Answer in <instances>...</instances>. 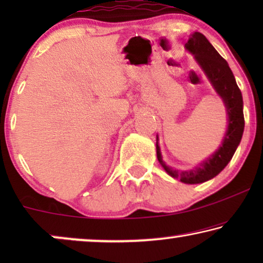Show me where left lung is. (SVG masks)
<instances>
[{"label": "left lung", "mask_w": 263, "mask_h": 263, "mask_svg": "<svg viewBox=\"0 0 263 263\" xmlns=\"http://www.w3.org/2000/svg\"><path fill=\"white\" fill-rule=\"evenodd\" d=\"M185 48L188 51L195 55L197 63L200 64L204 73L210 79L213 87L224 100L229 115V125L221 146L213 156L197 165L195 168L189 171H178L168 167L163 161L160 147L157 142V158L161 166L168 175L186 184L206 182L213 178L232 159L244 130V115H243V98L242 93L235 80L229 64L219 52L208 42V39L200 32L190 34ZM158 141V139H157Z\"/></svg>", "instance_id": "left-lung-1"}]
</instances>
